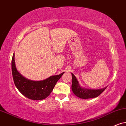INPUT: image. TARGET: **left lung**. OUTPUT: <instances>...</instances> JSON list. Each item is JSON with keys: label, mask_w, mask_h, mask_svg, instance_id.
I'll use <instances>...</instances> for the list:
<instances>
[{"label": "left lung", "mask_w": 126, "mask_h": 126, "mask_svg": "<svg viewBox=\"0 0 126 126\" xmlns=\"http://www.w3.org/2000/svg\"><path fill=\"white\" fill-rule=\"evenodd\" d=\"M71 75H72L71 90H72L73 93L79 98L89 99L96 98L100 94H101L106 88V87H105V88L99 89V90H89L87 88H82L79 85L76 76L73 73H71Z\"/></svg>", "instance_id": "obj_1"}]
</instances>
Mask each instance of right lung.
<instances>
[{
	"label": "right lung",
	"mask_w": 126,
	"mask_h": 126,
	"mask_svg": "<svg viewBox=\"0 0 126 126\" xmlns=\"http://www.w3.org/2000/svg\"><path fill=\"white\" fill-rule=\"evenodd\" d=\"M12 70L14 84L19 91L27 98L36 101L47 98L64 73L50 76L42 81L30 80L17 71L14 60V54L13 55L12 60Z\"/></svg>",
	"instance_id": "right-lung-1"
}]
</instances>
